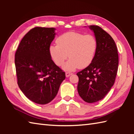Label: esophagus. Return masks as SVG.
<instances>
[{
    "instance_id": "obj_1",
    "label": "esophagus",
    "mask_w": 134,
    "mask_h": 134,
    "mask_svg": "<svg viewBox=\"0 0 134 134\" xmlns=\"http://www.w3.org/2000/svg\"><path fill=\"white\" fill-rule=\"evenodd\" d=\"M71 75H72L71 72H65V76H66V77H69V76H70Z\"/></svg>"
}]
</instances>
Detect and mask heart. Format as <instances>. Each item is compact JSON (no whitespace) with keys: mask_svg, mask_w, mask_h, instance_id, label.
<instances>
[{"mask_svg":"<svg viewBox=\"0 0 134 134\" xmlns=\"http://www.w3.org/2000/svg\"><path fill=\"white\" fill-rule=\"evenodd\" d=\"M56 43L49 48L50 56L59 66L64 64L68 57L70 58L63 66L67 71L74 70L78 67L83 69L89 65L98 48L94 36L75 32L63 34L57 38Z\"/></svg>","mask_w":134,"mask_h":134,"instance_id":"heart-1","label":"heart"}]
</instances>
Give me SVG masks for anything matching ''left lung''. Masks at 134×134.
Wrapping results in <instances>:
<instances>
[{"instance_id": "left-lung-1", "label": "left lung", "mask_w": 134, "mask_h": 134, "mask_svg": "<svg viewBox=\"0 0 134 134\" xmlns=\"http://www.w3.org/2000/svg\"><path fill=\"white\" fill-rule=\"evenodd\" d=\"M98 43L94 58L89 65L76 75L79 77L78 92L88 103L101 100L109 92L117 74L119 56L112 37L96 25H90Z\"/></svg>"}]
</instances>
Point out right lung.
<instances>
[{"instance_id": "add662e5", "label": "right lung", "mask_w": 134, "mask_h": 134, "mask_svg": "<svg viewBox=\"0 0 134 134\" xmlns=\"http://www.w3.org/2000/svg\"><path fill=\"white\" fill-rule=\"evenodd\" d=\"M55 28L36 27L27 33L15 55L18 85L25 96L38 104H47L58 94L65 72L51 59L49 48Z\"/></svg>"}]
</instances>
